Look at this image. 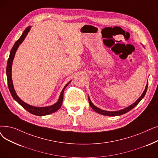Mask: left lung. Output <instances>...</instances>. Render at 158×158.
I'll list each match as a JSON object with an SVG mask.
<instances>
[{"instance_id":"left-lung-1","label":"left lung","mask_w":158,"mask_h":158,"mask_svg":"<svg viewBox=\"0 0 158 158\" xmlns=\"http://www.w3.org/2000/svg\"><path fill=\"white\" fill-rule=\"evenodd\" d=\"M147 88H148V82H147V84L146 85V87L145 88V90L143 91L142 95L140 96L139 98L135 102H134L133 104H132L131 105L128 106V107H126L123 110H118V111H114V112H111V111H106V110H103L102 109H100L98 107L95 106L90 100V98L88 97V101H89V104H90V106H91V108L94 110L95 112H96L98 114H102V115H107V116H118V115H123L124 114L128 112H129L130 110H131L134 108L137 105H138L139 102L142 100V99L145 97V95L146 94V92H147Z\"/></svg>"}]
</instances>
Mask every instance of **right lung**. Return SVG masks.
I'll return each instance as SVG.
<instances>
[{"mask_svg": "<svg viewBox=\"0 0 158 158\" xmlns=\"http://www.w3.org/2000/svg\"><path fill=\"white\" fill-rule=\"evenodd\" d=\"M31 26H28L27 27L26 30L23 31L22 35L20 36V37L16 41L15 43L13 45L12 49L10 52V56L8 60V63H7V67H6V75H7V79H8V88L10 92L12 95L13 98L18 103L21 105L25 110H26L27 111L29 112L30 113L35 115H39V116H43V115H49L50 114H52L55 112L57 111L62 106L63 103V94H64V89L66 88V86L70 83V81L68 82V83L64 86L63 89L60 92V94L59 95V98L58 101L56 102V103L48 106H43V107H37V106H34L30 105L26 103L25 102L22 101L20 99L17 94H16L14 86H13V81H12V77H11V68H12V63H13V59L15 57V53L18 49V48L19 45L21 44L26 37L28 35V32L30 31L31 29Z\"/></svg>", "mask_w": 158, "mask_h": 158, "instance_id": "1", "label": "right lung"}]
</instances>
